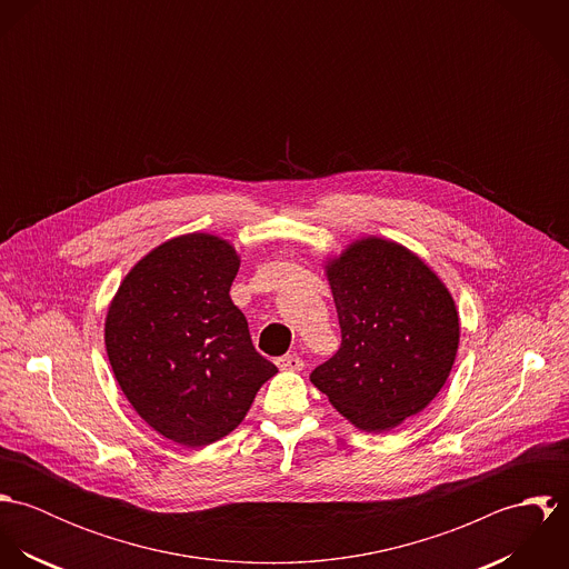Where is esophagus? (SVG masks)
Wrapping results in <instances>:
<instances>
[{"label":"esophagus","instance_id":"esophagus-1","mask_svg":"<svg viewBox=\"0 0 569 569\" xmlns=\"http://www.w3.org/2000/svg\"><path fill=\"white\" fill-rule=\"evenodd\" d=\"M276 366L284 372H300L305 368V361L298 357V355H284L276 361Z\"/></svg>","mask_w":569,"mask_h":569}]
</instances>
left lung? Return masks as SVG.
<instances>
[{"label":"left lung","instance_id":"8db88e82","mask_svg":"<svg viewBox=\"0 0 569 569\" xmlns=\"http://www.w3.org/2000/svg\"><path fill=\"white\" fill-rule=\"evenodd\" d=\"M325 271L341 346L311 383L357 429L390 431L447 383L460 343L456 302L418 253L381 237L346 244Z\"/></svg>","mask_w":569,"mask_h":569}]
</instances>
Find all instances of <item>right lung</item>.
I'll return each instance as SVG.
<instances>
[{"instance_id": "add662e5", "label": "right lung", "mask_w": 569, "mask_h": 569, "mask_svg": "<svg viewBox=\"0 0 569 569\" xmlns=\"http://www.w3.org/2000/svg\"><path fill=\"white\" fill-rule=\"evenodd\" d=\"M234 244L208 232L168 239L120 282L104 318L113 377L138 416L181 447L234 431L278 368L256 352L230 298Z\"/></svg>"}]
</instances>
